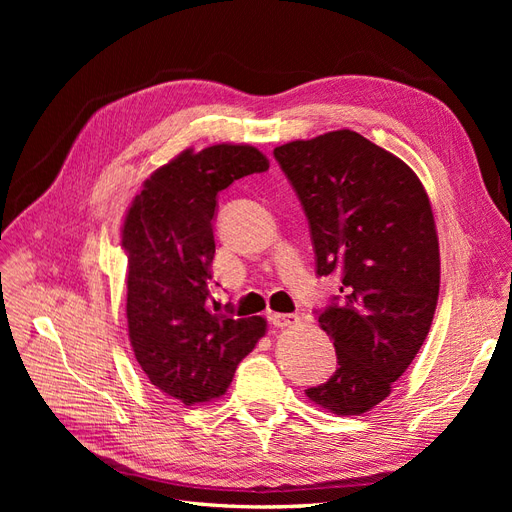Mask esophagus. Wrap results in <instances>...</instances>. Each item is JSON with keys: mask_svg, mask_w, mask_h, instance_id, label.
<instances>
[{"mask_svg": "<svg viewBox=\"0 0 512 512\" xmlns=\"http://www.w3.org/2000/svg\"><path fill=\"white\" fill-rule=\"evenodd\" d=\"M269 320H271V324H275V327L288 329V327H294V324L299 322V316L297 314H271Z\"/></svg>", "mask_w": 512, "mask_h": 512, "instance_id": "34e87169", "label": "esophagus"}]
</instances>
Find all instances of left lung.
Here are the masks:
<instances>
[{
  "instance_id": "obj_1",
  "label": "left lung",
  "mask_w": 512,
  "mask_h": 512,
  "mask_svg": "<svg viewBox=\"0 0 512 512\" xmlns=\"http://www.w3.org/2000/svg\"><path fill=\"white\" fill-rule=\"evenodd\" d=\"M297 192L320 277L339 273V297L318 312L337 369L305 395L352 416L391 395L429 333L440 292V247L414 170L352 130L275 147Z\"/></svg>"
}]
</instances>
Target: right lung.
<instances>
[{"label": "right lung", "instance_id": "right-lung-1", "mask_svg": "<svg viewBox=\"0 0 512 512\" xmlns=\"http://www.w3.org/2000/svg\"><path fill=\"white\" fill-rule=\"evenodd\" d=\"M267 168L269 160L250 145L185 149L145 181L123 222L134 356L153 386L185 406L224 395L267 331L260 316L209 309L218 194Z\"/></svg>", "mask_w": 512, "mask_h": 512}]
</instances>
